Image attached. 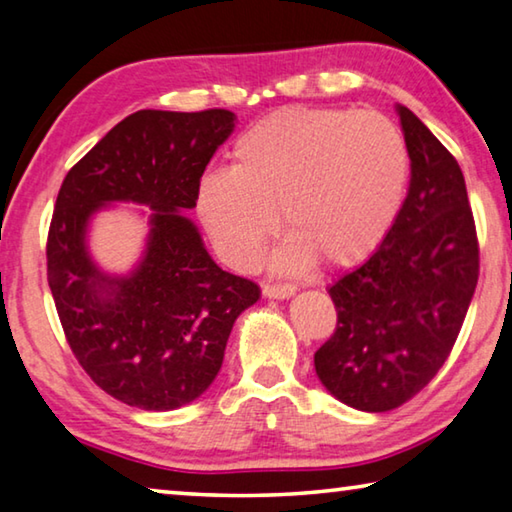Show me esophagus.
I'll use <instances>...</instances> for the list:
<instances>
[{
	"mask_svg": "<svg viewBox=\"0 0 512 512\" xmlns=\"http://www.w3.org/2000/svg\"><path fill=\"white\" fill-rule=\"evenodd\" d=\"M264 296L266 298H275V300H285L296 294V287L291 285H264Z\"/></svg>",
	"mask_w": 512,
	"mask_h": 512,
	"instance_id": "1",
	"label": "esophagus"
}]
</instances>
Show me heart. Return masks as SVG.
<instances>
[{
  "label": "heart",
  "mask_w": 512,
  "mask_h": 512,
  "mask_svg": "<svg viewBox=\"0 0 512 512\" xmlns=\"http://www.w3.org/2000/svg\"><path fill=\"white\" fill-rule=\"evenodd\" d=\"M410 150L378 111L289 109L243 132L232 168L202 177L198 214L221 255L253 269L278 230V273H303L316 259L353 266L367 259L401 214Z\"/></svg>",
  "instance_id": "1"
}]
</instances>
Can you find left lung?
I'll return each mask as SVG.
<instances>
[{
    "label": "left lung",
    "mask_w": 512,
    "mask_h": 512,
    "mask_svg": "<svg viewBox=\"0 0 512 512\" xmlns=\"http://www.w3.org/2000/svg\"><path fill=\"white\" fill-rule=\"evenodd\" d=\"M410 186L392 230L328 294L337 328L314 353L321 385L362 412L421 392L449 358L478 282V241L465 177L431 129L396 104Z\"/></svg>",
    "instance_id": "left-lung-1"
}]
</instances>
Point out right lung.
Segmentation results:
<instances>
[{"label":"right lung","instance_id":"1","mask_svg":"<svg viewBox=\"0 0 512 512\" xmlns=\"http://www.w3.org/2000/svg\"><path fill=\"white\" fill-rule=\"evenodd\" d=\"M232 111L143 109L70 168L47 237V282L81 367L113 399L166 412L214 383L255 282L207 253L196 223L200 177L234 129ZM116 201L149 207V237L129 274H109L87 248L92 218ZM143 214V212H141Z\"/></svg>","mask_w":512,"mask_h":512}]
</instances>
